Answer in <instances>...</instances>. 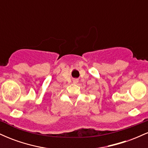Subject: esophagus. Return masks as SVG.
I'll return each mask as SVG.
<instances>
[{"instance_id":"34e87169","label":"esophagus","mask_w":148,"mask_h":148,"mask_svg":"<svg viewBox=\"0 0 148 148\" xmlns=\"http://www.w3.org/2000/svg\"><path fill=\"white\" fill-rule=\"evenodd\" d=\"M78 82V79H74V84H76V83Z\"/></svg>"}]
</instances>
